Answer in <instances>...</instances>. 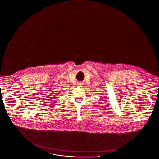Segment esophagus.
Here are the masks:
<instances>
[{"instance_id":"34e87169","label":"esophagus","mask_w":159,"mask_h":159,"mask_svg":"<svg viewBox=\"0 0 159 159\" xmlns=\"http://www.w3.org/2000/svg\"><path fill=\"white\" fill-rule=\"evenodd\" d=\"M82 84H83V83H79L78 84V86H82Z\"/></svg>"}]
</instances>
